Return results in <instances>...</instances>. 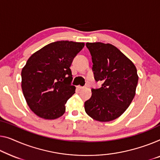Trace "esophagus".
Returning a JSON list of instances; mask_svg holds the SVG:
<instances>
[{
    "label": "esophagus",
    "instance_id": "obj_1",
    "mask_svg": "<svg viewBox=\"0 0 160 160\" xmlns=\"http://www.w3.org/2000/svg\"><path fill=\"white\" fill-rule=\"evenodd\" d=\"M78 89H80V90H82L85 88V87H82V86H78Z\"/></svg>",
    "mask_w": 160,
    "mask_h": 160
}]
</instances>
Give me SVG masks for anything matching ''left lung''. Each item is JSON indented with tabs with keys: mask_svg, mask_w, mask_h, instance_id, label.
Instances as JSON below:
<instances>
[{
	"mask_svg": "<svg viewBox=\"0 0 160 160\" xmlns=\"http://www.w3.org/2000/svg\"><path fill=\"white\" fill-rule=\"evenodd\" d=\"M93 63L92 70L101 87L92 88L85 110L95 120L107 122L119 117L132 103L137 86L135 65L120 50L110 44L86 43Z\"/></svg>",
	"mask_w": 160,
	"mask_h": 160,
	"instance_id": "1",
	"label": "left lung"
}]
</instances>
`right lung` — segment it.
Listing matches in <instances>:
<instances>
[{"label":"right lung","instance_id":"1","mask_svg":"<svg viewBox=\"0 0 160 160\" xmlns=\"http://www.w3.org/2000/svg\"><path fill=\"white\" fill-rule=\"evenodd\" d=\"M84 43L57 41L31 56L21 71V88L31 110L39 117L55 119L75 92L70 66Z\"/></svg>","mask_w":160,"mask_h":160}]
</instances>
